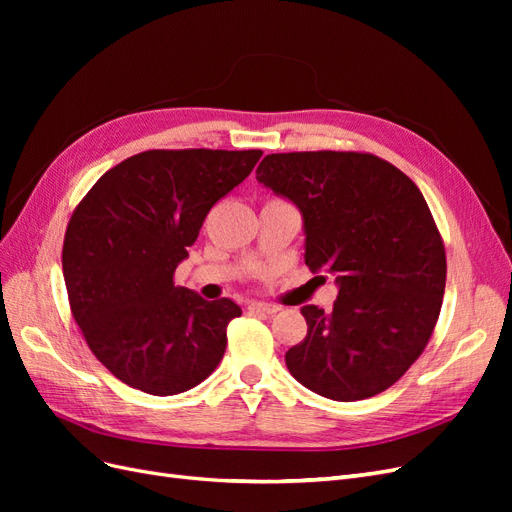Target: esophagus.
<instances>
[{
    "label": "esophagus",
    "instance_id": "1",
    "mask_svg": "<svg viewBox=\"0 0 512 512\" xmlns=\"http://www.w3.org/2000/svg\"><path fill=\"white\" fill-rule=\"evenodd\" d=\"M247 309H252V312H260V314H277L282 307L273 305V303H265V301H254Z\"/></svg>",
    "mask_w": 512,
    "mask_h": 512
}]
</instances>
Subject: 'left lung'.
Here are the masks:
<instances>
[{
    "mask_svg": "<svg viewBox=\"0 0 512 512\" xmlns=\"http://www.w3.org/2000/svg\"><path fill=\"white\" fill-rule=\"evenodd\" d=\"M256 179L303 213L305 265L337 275L331 312L303 305L290 374L335 401L374 397L423 354L440 316L446 252L416 183L363 151L271 153Z\"/></svg>",
    "mask_w": 512,
    "mask_h": 512,
    "instance_id": "8db88e82",
    "label": "left lung"
}]
</instances>
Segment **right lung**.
<instances>
[{
	"label": "right lung",
	"instance_id": "right-lung-1",
	"mask_svg": "<svg viewBox=\"0 0 512 512\" xmlns=\"http://www.w3.org/2000/svg\"><path fill=\"white\" fill-rule=\"evenodd\" d=\"M260 149H149L113 166L76 205L61 265L70 312L123 384L177 395L203 382L241 316L230 299L175 286L211 207L252 173Z\"/></svg>",
	"mask_w": 512,
	"mask_h": 512
}]
</instances>
